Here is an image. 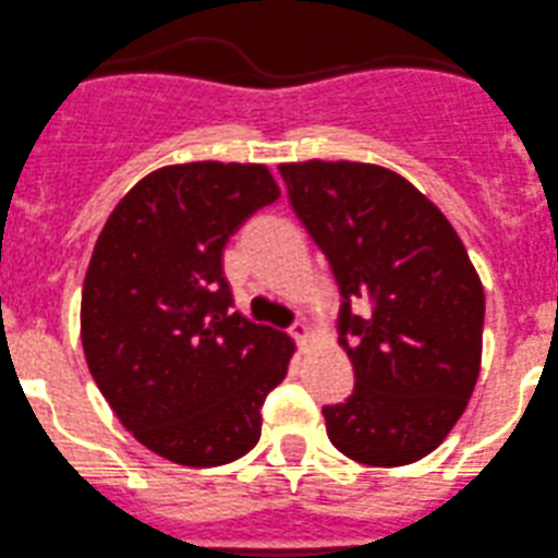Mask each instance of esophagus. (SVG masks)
<instances>
[{"label":"esophagus","instance_id":"obj_1","mask_svg":"<svg viewBox=\"0 0 558 558\" xmlns=\"http://www.w3.org/2000/svg\"><path fill=\"white\" fill-rule=\"evenodd\" d=\"M290 337H293V339H299V342H306V339L312 337V328H310V323H306V320H295L293 326H290Z\"/></svg>","mask_w":558,"mask_h":558}]
</instances>
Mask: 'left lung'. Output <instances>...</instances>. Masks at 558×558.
<instances>
[{"instance_id": "obj_1", "label": "left lung", "mask_w": 558, "mask_h": 558, "mask_svg": "<svg viewBox=\"0 0 558 558\" xmlns=\"http://www.w3.org/2000/svg\"><path fill=\"white\" fill-rule=\"evenodd\" d=\"M290 205L339 284V342L355 389L323 408L328 438L367 465L433 452L465 411L485 293L447 216L375 163H282Z\"/></svg>"}]
</instances>
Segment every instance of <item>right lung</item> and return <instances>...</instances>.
I'll return each mask as SVG.
<instances>
[{"label": "right lung", "mask_w": 558, "mask_h": 558, "mask_svg": "<svg viewBox=\"0 0 558 558\" xmlns=\"http://www.w3.org/2000/svg\"><path fill=\"white\" fill-rule=\"evenodd\" d=\"M279 199L259 163H180L111 210L82 293V344L136 441L180 465H225L259 441L293 342L232 312L225 246Z\"/></svg>", "instance_id": "add662e5"}]
</instances>
